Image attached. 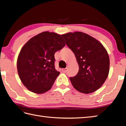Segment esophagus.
<instances>
[{
  "mask_svg": "<svg viewBox=\"0 0 126 126\" xmlns=\"http://www.w3.org/2000/svg\"><path fill=\"white\" fill-rule=\"evenodd\" d=\"M62 70V71H63V72H67V68L63 69Z\"/></svg>",
  "mask_w": 126,
  "mask_h": 126,
  "instance_id": "1",
  "label": "esophagus"
}]
</instances>
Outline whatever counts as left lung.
I'll use <instances>...</instances> for the list:
<instances>
[{
	"mask_svg": "<svg viewBox=\"0 0 126 126\" xmlns=\"http://www.w3.org/2000/svg\"><path fill=\"white\" fill-rule=\"evenodd\" d=\"M62 36L79 65L77 75L70 78L72 86L85 94L98 90L109 73L110 58L106 49L97 40L83 32H70Z\"/></svg>",
	"mask_w": 126,
	"mask_h": 126,
	"instance_id": "left-lung-1",
	"label": "left lung"
}]
</instances>
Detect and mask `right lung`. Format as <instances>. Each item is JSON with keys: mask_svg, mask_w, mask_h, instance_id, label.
Returning <instances> with one entry per match:
<instances>
[{"mask_svg": "<svg viewBox=\"0 0 126 126\" xmlns=\"http://www.w3.org/2000/svg\"><path fill=\"white\" fill-rule=\"evenodd\" d=\"M65 45L63 37L44 32L28 41L20 50L17 69L22 84L31 92L41 94L51 88L60 72L55 68V53Z\"/></svg>", "mask_w": 126, "mask_h": 126, "instance_id": "obj_1", "label": "right lung"}]
</instances>
